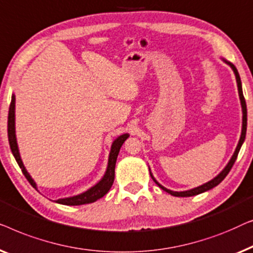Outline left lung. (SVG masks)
<instances>
[{
  "mask_svg": "<svg viewBox=\"0 0 253 253\" xmlns=\"http://www.w3.org/2000/svg\"><path fill=\"white\" fill-rule=\"evenodd\" d=\"M223 62H225L227 65H229L232 67V70L234 71V74H235V78H236V83H237V89H238V96H240V101H241V106H242V113H243V117H242V131H241V137H240V141H238V144L236 149H235L234 154L232 156V158H230V161L228 162V164L225 166V169H223L221 172H220L218 175L215 177H213L211 181H209V182H206L204 184H202V186L196 187V188H193V189L190 190H186V191H173V190H169L165 188L164 186H162L161 183L158 182L157 180L155 179L154 175H152L150 169V175L152 177V180L155 181V183L157 184V186L163 189L164 191H166V193H169V195H172V196H175V197H190V196H195V195H199L202 193H205V191H208L210 189H212V188H214L218 186V184L221 182V181L225 179L227 176V174L229 173V170L232 169V167L234 165L235 161H236L237 158V155L238 152H240V149L242 147V144H243V142L245 140V135H247V124H248V113H247V103H245V99H244V96H243V90H242V83H241V78H240V74L237 72V69L235 67L234 64H232L228 60H226L225 58H221Z\"/></svg>",
  "mask_w": 253,
  "mask_h": 253,
  "instance_id": "8db88e82",
  "label": "left lung"
}]
</instances>
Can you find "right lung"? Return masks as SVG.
<instances>
[{"label":"right lung","instance_id":"obj_1","mask_svg":"<svg viewBox=\"0 0 253 253\" xmlns=\"http://www.w3.org/2000/svg\"><path fill=\"white\" fill-rule=\"evenodd\" d=\"M15 110H16V96L15 94H12L11 103H10V108H9V116H8V137H9L10 149H11L13 157H15L16 162L18 163V165L21 169V172L24 173L25 177H26L28 182H30L32 186L37 188V183H35L34 180L32 179V176L30 175V173L27 172L26 167L24 166L23 161H21L20 158L18 143H17V137H16ZM128 137H129V134L126 133V134L120 135V136L117 137L116 140L112 142L111 150H110V154H109L108 167H106L104 175H103L102 179L99 180L95 186H92L88 190L84 191V193L76 195V196L59 198L55 202L63 205H84V204H89V203H94L97 201V199L102 198L104 195L108 194L110 188L112 187L113 181H115V167H116L117 157H118V154L123 143L127 140Z\"/></svg>","mask_w":253,"mask_h":253}]
</instances>
